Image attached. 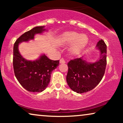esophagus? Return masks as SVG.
Instances as JSON below:
<instances>
[{
	"label": "esophagus",
	"instance_id": "1",
	"mask_svg": "<svg viewBox=\"0 0 123 123\" xmlns=\"http://www.w3.org/2000/svg\"><path fill=\"white\" fill-rule=\"evenodd\" d=\"M59 62H60V64H63V63H65V61L63 58H62V59H60Z\"/></svg>",
	"mask_w": 123,
	"mask_h": 123
}]
</instances>
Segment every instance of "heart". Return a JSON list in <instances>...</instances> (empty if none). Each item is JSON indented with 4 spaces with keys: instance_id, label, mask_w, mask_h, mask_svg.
<instances>
[{
    "instance_id": "1",
    "label": "heart",
    "mask_w": 123,
    "mask_h": 123,
    "mask_svg": "<svg viewBox=\"0 0 123 123\" xmlns=\"http://www.w3.org/2000/svg\"><path fill=\"white\" fill-rule=\"evenodd\" d=\"M88 38L86 35H81L75 32H66L62 35L61 41L65 45L74 43L70 48L72 54H78L83 50L88 43Z\"/></svg>"
}]
</instances>
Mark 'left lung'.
Returning <instances> with one entry per match:
<instances>
[{
    "label": "left lung",
    "mask_w": 123,
    "mask_h": 123,
    "mask_svg": "<svg viewBox=\"0 0 123 123\" xmlns=\"http://www.w3.org/2000/svg\"><path fill=\"white\" fill-rule=\"evenodd\" d=\"M100 56L95 63H88L82 58L70 60L68 63L67 82L73 91L78 93L93 90L103 78L106 66L107 46L102 39L96 45Z\"/></svg>",
    "instance_id": "left-lung-1"
}]
</instances>
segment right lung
<instances>
[{
	"label": "right lung",
	"mask_w": 123,
	"mask_h": 123,
	"mask_svg": "<svg viewBox=\"0 0 123 123\" xmlns=\"http://www.w3.org/2000/svg\"><path fill=\"white\" fill-rule=\"evenodd\" d=\"M45 26L35 27L21 35L13 47V64L15 76L23 88L29 92H40L48 87L51 74L57 68L59 60H52L45 54L34 61L23 58L18 50V45L22 42L34 39L37 33L45 31Z\"/></svg>",
	"instance_id": "1"
}]
</instances>
